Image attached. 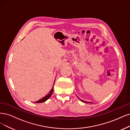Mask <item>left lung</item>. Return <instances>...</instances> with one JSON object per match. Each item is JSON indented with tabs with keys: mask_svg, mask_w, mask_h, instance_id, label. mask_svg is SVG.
Wrapping results in <instances>:
<instances>
[{
	"mask_svg": "<svg viewBox=\"0 0 130 130\" xmlns=\"http://www.w3.org/2000/svg\"><path fill=\"white\" fill-rule=\"evenodd\" d=\"M78 97V96H77ZM81 102H85V103H89V102H86V101H83V100H80Z\"/></svg>",
	"mask_w": 130,
	"mask_h": 130,
	"instance_id": "obj_1",
	"label": "left lung"
}]
</instances>
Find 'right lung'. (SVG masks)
Returning a JSON list of instances; mask_svg holds the SVG:
<instances>
[{
	"label": "right lung",
	"instance_id": "right-lung-1",
	"mask_svg": "<svg viewBox=\"0 0 130 130\" xmlns=\"http://www.w3.org/2000/svg\"><path fill=\"white\" fill-rule=\"evenodd\" d=\"M54 84H55V81L54 83V85H53V87L52 88V89L50 90V92L47 93V94L46 95H45L44 97L42 98V99H41L40 100H39L38 101H37L35 102V103H42V102H44L45 101H46V100H47L48 99H49L51 96L52 95V93H53V92H54Z\"/></svg>",
	"mask_w": 130,
	"mask_h": 130
}]
</instances>
